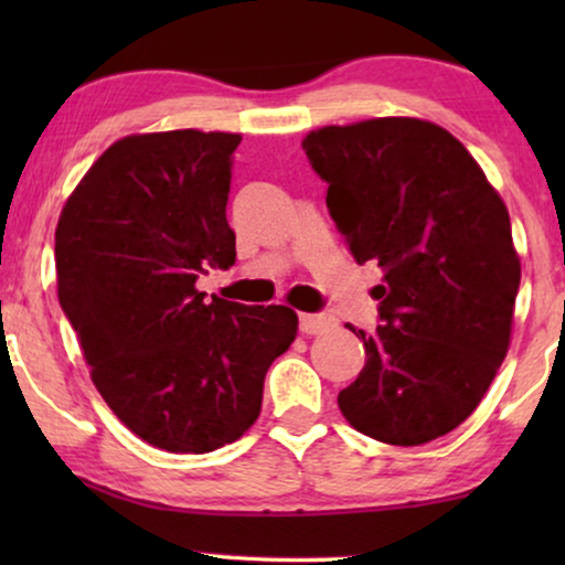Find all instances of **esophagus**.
I'll list each match as a JSON object with an SVG mask.
<instances>
[{
    "label": "esophagus",
    "instance_id": "obj_1",
    "mask_svg": "<svg viewBox=\"0 0 565 565\" xmlns=\"http://www.w3.org/2000/svg\"><path fill=\"white\" fill-rule=\"evenodd\" d=\"M298 327L303 334H323L334 327V319L327 313H300L298 316Z\"/></svg>",
    "mask_w": 565,
    "mask_h": 565
}]
</instances>
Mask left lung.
I'll list each match as a JSON object with an SVG mask.
<instances>
[{
  "label": "left lung",
  "mask_w": 565,
  "mask_h": 565,
  "mask_svg": "<svg viewBox=\"0 0 565 565\" xmlns=\"http://www.w3.org/2000/svg\"><path fill=\"white\" fill-rule=\"evenodd\" d=\"M358 265L383 282L381 327H350L365 367L339 391L344 419L388 445H424L481 404L512 337L520 257L499 192L435 122L375 118L303 138Z\"/></svg>",
  "instance_id": "left-lung-1"
}]
</instances>
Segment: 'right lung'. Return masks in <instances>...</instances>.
I'll use <instances>...</instances> for the list:
<instances>
[{
    "label": "right lung",
    "instance_id": "1",
    "mask_svg": "<svg viewBox=\"0 0 565 565\" xmlns=\"http://www.w3.org/2000/svg\"><path fill=\"white\" fill-rule=\"evenodd\" d=\"M238 134L167 130L115 141L56 226L58 303L92 383L159 450L213 452L257 422L265 375L296 339L288 306L195 288L236 262L226 221Z\"/></svg>",
    "mask_w": 565,
    "mask_h": 565
}]
</instances>
